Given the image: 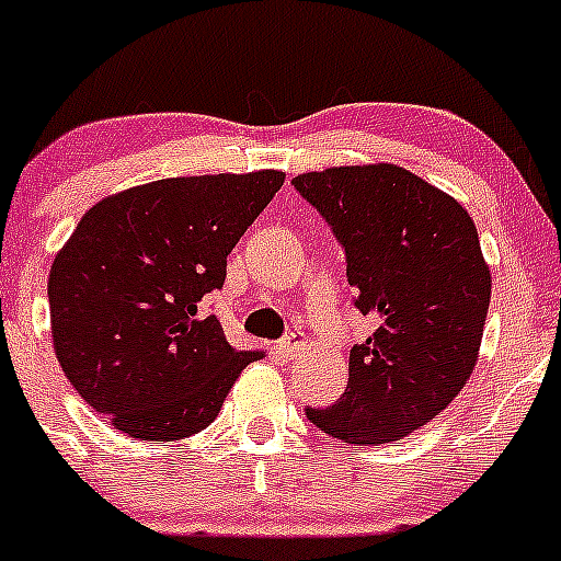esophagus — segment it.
Listing matches in <instances>:
<instances>
[{
    "mask_svg": "<svg viewBox=\"0 0 561 561\" xmlns=\"http://www.w3.org/2000/svg\"><path fill=\"white\" fill-rule=\"evenodd\" d=\"M280 351H286V354H297V351L305 348V340L302 334H286V337H280Z\"/></svg>",
    "mask_w": 561,
    "mask_h": 561,
    "instance_id": "esophagus-1",
    "label": "esophagus"
}]
</instances>
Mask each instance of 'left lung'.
I'll return each instance as SVG.
<instances>
[{
    "label": "left lung",
    "instance_id": "obj_1",
    "mask_svg": "<svg viewBox=\"0 0 561 561\" xmlns=\"http://www.w3.org/2000/svg\"><path fill=\"white\" fill-rule=\"evenodd\" d=\"M291 186L343 245L354 305L378 319L351 348L343 397L305 413L343 443L400 440L448 408L478 362L492 275L476 224L397 164L329 167Z\"/></svg>",
    "mask_w": 561,
    "mask_h": 561
}]
</instances>
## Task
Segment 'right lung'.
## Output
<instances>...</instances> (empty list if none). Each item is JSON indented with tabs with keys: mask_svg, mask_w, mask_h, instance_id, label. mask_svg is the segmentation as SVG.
<instances>
[{
	"mask_svg": "<svg viewBox=\"0 0 561 561\" xmlns=\"http://www.w3.org/2000/svg\"><path fill=\"white\" fill-rule=\"evenodd\" d=\"M283 172L167 178L96 202L56 253L50 334L80 397L137 440L205 430L259 351L227 343L205 294Z\"/></svg>",
	"mask_w": 561,
	"mask_h": 561,
	"instance_id": "obj_1",
	"label": "right lung"
}]
</instances>
